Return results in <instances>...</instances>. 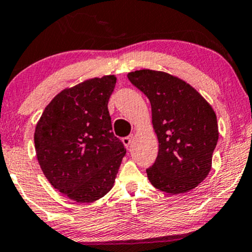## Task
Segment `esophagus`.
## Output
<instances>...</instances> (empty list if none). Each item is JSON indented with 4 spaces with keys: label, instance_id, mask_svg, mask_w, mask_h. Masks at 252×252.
<instances>
[{
    "label": "esophagus",
    "instance_id": "esophagus-1",
    "mask_svg": "<svg viewBox=\"0 0 252 252\" xmlns=\"http://www.w3.org/2000/svg\"><path fill=\"white\" fill-rule=\"evenodd\" d=\"M132 141H134V136L132 135H129V136H126V137H123V143L126 147H129L130 144L132 143Z\"/></svg>",
    "mask_w": 252,
    "mask_h": 252
}]
</instances>
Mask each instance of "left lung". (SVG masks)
<instances>
[{"label": "left lung", "instance_id": "obj_1", "mask_svg": "<svg viewBox=\"0 0 252 252\" xmlns=\"http://www.w3.org/2000/svg\"><path fill=\"white\" fill-rule=\"evenodd\" d=\"M128 79L152 105L158 153L146 169L149 181L170 194L195 189L210 173L218 142L212 106L189 84L166 72L140 70L128 73Z\"/></svg>", "mask_w": 252, "mask_h": 252}]
</instances>
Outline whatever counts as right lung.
<instances>
[{"mask_svg": "<svg viewBox=\"0 0 252 252\" xmlns=\"http://www.w3.org/2000/svg\"><path fill=\"white\" fill-rule=\"evenodd\" d=\"M116 77L92 78L63 90L43 110L34 143L43 174L77 202L100 199L114 186L126 150L108 110Z\"/></svg>", "mask_w": 252, "mask_h": 252, "instance_id": "obj_1", "label": "right lung"}]
</instances>
